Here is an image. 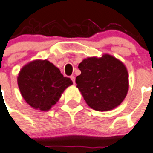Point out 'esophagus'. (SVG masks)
Here are the masks:
<instances>
[{"label":"esophagus","mask_w":153,"mask_h":153,"mask_svg":"<svg viewBox=\"0 0 153 153\" xmlns=\"http://www.w3.org/2000/svg\"><path fill=\"white\" fill-rule=\"evenodd\" d=\"M70 78L71 79L72 82H73V83L75 84V76H70Z\"/></svg>","instance_id":"1"}]
</instances>
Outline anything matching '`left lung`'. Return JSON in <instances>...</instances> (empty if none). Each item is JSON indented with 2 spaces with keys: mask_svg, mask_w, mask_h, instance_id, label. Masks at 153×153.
<instances>
[{
  "mask_svg": "<svg viewBox=\"0 0 153 153\" xmlns=\"http://www.w3.org/2000/svg\"><path fill=\"white\" fill-rule=\"evenodd\" d=\"M76 78L86 104L97 111H108L123 102L128 90V74L123 62L109 54L87 57L79 64Z\"/></svg>",
  "mask_w": 153,
  "mask_h": 153,
  "instance_id": "left-lung-1",
  "label": "left lung"
}]
</instances>
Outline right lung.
<instances>
[{
    "instance_id": "obj_1",
    "label": "right lung",
    "mask_w": 153,
    "mask_h": 153,
    "mask_svg": "<svg viewBox=\"0 0 153 153\" xmlns=\"http://www.w3.org/2000/svg\"><path fill=\"white\" fill-rule=\"evenodd\" d=\"M18 85L29 105L47 111L60 99L62 92L72 85L60 70L48 60H34L24 66L17 78Z\"/></svg>"
}]
</instances>
